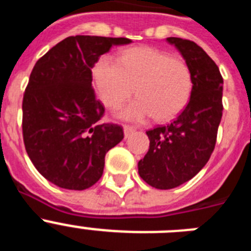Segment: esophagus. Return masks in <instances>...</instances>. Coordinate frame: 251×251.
Listing matches in <instances>:
<instances>
[{
  "mask_svg": "<svg viewBox=\"0 0 251 251\" xmlns=\"http://www.w3.org/2000/svg\"><path fill=\"white\" fill-rule=\"evenodd\" d=\"M133 132H136V128L132 127V126H124V137L126 138L133 134Z\"/></svg>",
  "mask_w": 251,
  "mask_h": 251,
  "instance_id": "1",
  "label": "esophagus"
}]
</instances>
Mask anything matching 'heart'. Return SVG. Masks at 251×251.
Here are the masks:
<instances>
[{
    "label": "heart",
    "mask_w": 251,
    "mask_h": 251,
    "mask_svg": "<svg viewBox=\"0 0 251 251\" xmlns=\"http://www.w3.org/2000/svg\"><path fill=\"white\" fill-rule=\"evenodd\" d=\"M94 79L101 100L117 108L136 90L138 98L119 112L128 121H143L153 115L167 121L182 112L192 92V75L187 64L163 51L134 48L119 61L103 56L94 68Z\"/></svg>",
    "instance_id": "1"
}]
</instances>
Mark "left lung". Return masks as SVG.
<instances>
[{"label": "left lung", "instance_id": "left-lung-1", "mask_svg": "<svg viewBox=\"0 0 251 251\" xmlns=\"http://www.w3.org/2000/svg\"><path fill=\"white\" fill-rule=\"evenodd\" d=\"M192 75L185 109L172 123L147 130L150 150L138 162L139 176L150 186L170 190L196 176L211 157L223 117V85L214 60L194 41L168 37Z\"/></svg>", "mask_w": 251, "mask_h": 251}]
</instances>
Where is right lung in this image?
Masks as SVG:
<instances>
[{"label": "right lung", "instance_id": "obj_1", "mask_svg": "<svg viewBox=\"0 0 251 251\" xmlns=\"http://www.w3.org/2000/svg\"><path fill=\"white\" fill-rule=\"evenodd\" d=\"M126 37L69 36L40 57L22 99V136L35 168L66 190L92 187L103 175L106 152L123 139V127L100 123L92 69Z\"/></svg>", "mask_w": 251, "mask_h": 251}]
</instances>
